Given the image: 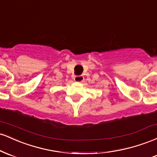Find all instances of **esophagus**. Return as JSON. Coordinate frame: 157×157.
<instances>
[{"label": "esophagus", "instance_id": "34e87169", "mask_svg": "<svg viewBox=\"0 0 157 157\" xmlns=\"http://www.w3.org/2000/svg\"><path fill=\"white\" fill-rule=\"evenodd\" d=\"M84 80V77L82 75H78V76H75V82H82Z\"/></svg>", "mask_w": 157, "mask_h": 157}]
</instances>
